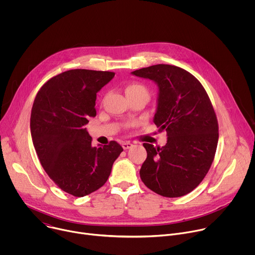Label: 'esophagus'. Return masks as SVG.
<instances>
[{
	"label": "esophagus",
	"mask_w": 255,
	"mask_h": 255,
	"mask_svg": "<svg viewBox=\"0 0 255 255\" xmlns=\"http://www.w3.org/2000/svg\"><path fill=\"white\" fill-rule=\"evenodd\" d=\"M132 146H133V144H132L130 141H125V142L122 143L123 149H129V148H131Z\"/></svg>",
	"instance_id": "obj_1"
}]
</instances>
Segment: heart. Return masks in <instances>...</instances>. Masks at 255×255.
Returning a JSON list of instances; mask_svg holds the SVG:
<instances>
[{"mask_svg": "<svg viewBox=\"0 0 255 255\" xmlns=\"http://www.w3.org/2000/svg\"><path fill=\"white\" fill-rule=\"evenodd\" d=\"M125 93L127 96L129 95H135V94H143V95H146L148 96V91L147 89L145 88L143 85L141 84H130L126 87L125 89Z\"/></svg>", "mask_w": 255, "mask_h": 255, "instance_id": "heart-1", "label": "heart"}]
</instances>
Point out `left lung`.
Segmentation results:
<instances>
[{"instance_id": "1", "label": "left lung", "mask_w": 255, "mask_h": 255, "mask_svg": "<svg viewBox=\"0 0 255 255\" xmlns=\"http://www.w3.org/2000/svg\"><path fill=\"white\" fill-rule=\"evenodd\" d=\"M132 74L157 84L154 123L168 136L161 148L143 143L147 157L140 177L160 196H185L201 184L215 157L219 131L211 100L202 84L178 66L156 64Z\"/></svg>"}]
</instances>
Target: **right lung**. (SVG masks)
I'll return each instance as SVG.
<instances>
[{
  "mask_svg": "<svg viewBox=\"0 0 255 255\" xmlns=\"http://www.w3.org/2000/svg\"><path fill=\"white\" fill-rule=\"evenodd\" d=\"M114 76L112 71L70 69L47 81L33 103L30 128L39 161L54 184L75 197L103 187L123 151L116 141L93 147L85 128L97 115V93Z\"/></svg>",
  "mask_w": 255,
  "mask_h": 255,
  "instance_id": "right-lung-1",
  "label": "right lung"
}]
</instances>
